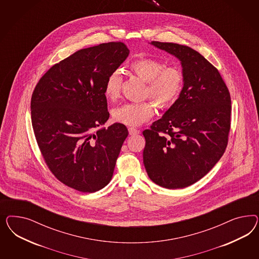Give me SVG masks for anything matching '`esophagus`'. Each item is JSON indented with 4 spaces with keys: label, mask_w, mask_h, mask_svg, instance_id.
I'll return each instance as SVG.
<instances>
[{
    "label": "esophagus",
    "mask_w": 259,
    "mask_h": 259,
    "mask_svg": "<svg viewBox=\"0 0 259 259\" xmlns=\"http://www.w3.org/2000/svg\"><path fill=\"white\" fill-rule=\"evenodd\" d=\"M128 131H129V134L131 135V136H134V135H138V134H140V130H138V129H136V128H134V127H129L128 128Z\"/></svg>",
    "instance_id": "34e87169"
}]
</instances>
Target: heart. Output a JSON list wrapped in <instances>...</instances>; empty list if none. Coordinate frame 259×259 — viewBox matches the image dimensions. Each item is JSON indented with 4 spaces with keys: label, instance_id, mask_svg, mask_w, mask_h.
<instances>
[{
    "label": "heart",
    "instance_id": "heart-1",
    "mask_svg": "<svg viewBox=\"0 0 259 259\" xmlns=\"http://www.w3.org/2000/svg\"><path fill=\"white\" fill-rule=\"evenodd\" d=\"M130 70L146 82L145 94L160 106H167L180 97L184 83V75L177 66H167L153 58H141L130 64ZM121 76L118 71L111 72L105 80L104 96L109 101L118 98ZM156 106L151 101L129 102L112 111V117L118 123L140 125L155 115Z\"/></svg>",
    "mask_w": 259,
    "mask_h": 259
}]
</instances>
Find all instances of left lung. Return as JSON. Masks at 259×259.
<instances>
[{"label": "left lung", "instance_id": "1", "mask_svg": "<svg viewBox=\"0 0 259 259\" xmlns=\"http://www.w3.org/2000/svg\"><path fill=\"white\" fill-rule=\"evenodd\" d=\"M150 45L181 62L184 83L162 118L143 131V163L157 185L185 188L202 179L225 152L231 97L220 72L193 48L160 41Z\"/></svg>", "mask_w": 259, "mask_h": 259}]
</instances>
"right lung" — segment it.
Wrapping results in <instances>:
<instances>
[{
    "mask_svg": "<svg viewBox=\"0 0 259 259\" xmlns=\"http://www.w3.org/2000/svg\"><path fill=\"white\" fill-rule=\"evenodd\" d=\"M130 51L122 42L78 50L40 78L31 98L36 141L50 171L68 187L94 193L112 180L128 130L107 129L104 84Z\"/></svg>",
    "mask_w": 259,
    "mask_h": 259,
    "instance_id": "add662e5",
    "label": "right lung"
}]
</instances>
